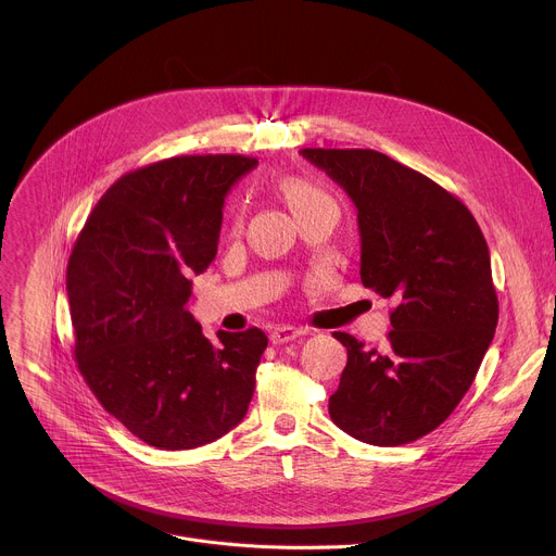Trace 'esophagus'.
<instances>
[{
	"label": "esophagus",
	"instance_id": "34e87169",
	"mask_svg": "<svg viewBox=\"0 0 556 556\" xmlns=\"http://www.w3.org/2000/svg\"><path fill=\"white\" fill-rule=\"evenodd\" d=\"M303 334H305V330H301V328H292V326H281V328H275V330L270 332V341H273L275 345H281V343L294 341L296 337H303Z\"/></svg>",
	"mask_w": 556,
	"mask_h": 556
}]
</instances>
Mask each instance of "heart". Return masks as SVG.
<instances>
[{"mask_svg": "<svg viewBox=\"0 0 556 556\" xmlns=\"http://www.w3.org/2000/svg\"><path fill=\"white\" fill-rule=\"evenodd\" d=\"M279 191H281L283 200L288 202V206H290V211L294 215L303 213V211H307V208H312L316 204H321L326 200H330L324 189H319V187L303 180V178H294V176L292 178H283L279 182Z\"/></svg>", "mask_w": 556, "mask_h": 556, "instance_id": "b5f03b06", "label": "heart"}]
</instances>
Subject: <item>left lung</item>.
Wrapping results in <instances>:
<instances>
[{"label":"left lung","mask_w":556,"mask_h":556,"mask_svg":"<svg viewBox=\"0 0 556 556\" xmlns=\"http://www.w3.org/2000/svg\"><path fill=\"white\" fill-rule=\"evenodd\" d=\"M354 202L361 281L393 299L384 350L348 348L330 418L374 446L440 427L475 380L497 328L484 235L470 211L427 176L374 149H301Z\"/></svg>","instance_id":"obj_1"}]
</instances>
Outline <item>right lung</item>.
<instances>
[{
  "instance_id": "add662e5",
  "label": "right lung",
  "mask_w": 556,
  "mask_h": 556,
  "mask_svg": "<svg viewBox=\"0 0 556 556\" xmlns=\"http://www.w3.org/2000/svg\"><path fill=\"white\" fill-rule=\"evenodd\" d=\"M255 157L176 155L118 178L90 213L65 275L74 356L88 387L142 442L208 444L249 412L268 345L260 328L202 334L191 275L215 260L224 198Z\"/></svg>"
}]
</instances>
